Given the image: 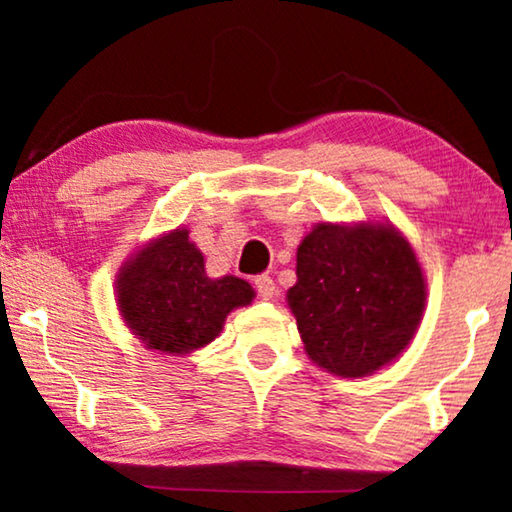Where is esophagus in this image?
<instances>
[{
    "label": "esophagus",
    "mask_w": 512,
    "mask_h": 512,
    "mask_svg": "<svg viewBox=\"0 0 512 512\" xmlns=\"http://www.w3.org/2000/svg\"><path fill=\"white\" fill-rule=\"evenodd\" d=\"M254 289L258 291V296L263 300H270L275 296V282H272L270 275H258L254 277Z\"/></svg>",
    "instance_id": "34e87169"
}]
</instances>
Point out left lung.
I'll use <instances>...</instances> for the list:
<instances>
[{
	"mask_svg": "<svg viewBox=\"0 0 512 512\" xmlns=\"http://www.w3.org/2000/svg\"><path fill=\"white\" fill-rule=\"evenodd\" d=\"M289 289L305 352L340 377H363L408 347L426 286L415 251L391 226L319 223L300 242Z\"/></svg>",
	"mask_w": 512,
	"mask_h": 512,
	"instance_id": "left-lung-1",
	"label": "left lung"
}]
</instances>
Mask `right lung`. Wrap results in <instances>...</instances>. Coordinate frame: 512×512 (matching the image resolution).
<instances>
[{
	"mask_svg": "<svg viewBox=\"0 0 512 512\" xmlns=\"http://www.w3.org/2000/svg\"><path fill=\"white\" fill-rule=\"evenodd\" d=\"M116 289L130 331L149 349L174 356L209 345L228 312L254 298L240 277L209 279L205 256L179 228L132 256Z\"/></svg>",
	"mask_w": 512,
	"mask_h": 512,
	"instance_id": "1",
	"label": "right lung"
}]
</instances>
